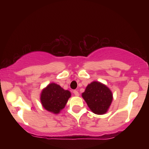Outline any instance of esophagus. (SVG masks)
<instances>
[{
	"label": "esophagus",
	"mask_w": 149,
	"mask_h": 149,
	"mask_svg": "<svg viewBox=\"0 0 149 149\" xmlns=\"http://www.w3.org/2000/svg\"><path fill=\"white\" fill-rule=\"evenodd\" d=\"M73 94H74L76 96H79V93H78V90H73Z\"/></svg>",
	"instance_id": "esophagus-1"
}]
</instances>
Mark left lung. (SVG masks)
Segmentation results:
<instances>
[{"instance_id":"obj_1","label":"left lung","mask_w":149,"mask_h":149,"mask_svg":"<svg viewBox=\"0 0 149 149\" xmlns=\"http://www.w3.org/2000/svg\"><path fill=\"white\" fill-rule=\"evenodd\" d=\"M82 97L90 110L99 115L104 114L107 111L113 100L111 90L106 85L96 81L87 86Z\"/></svg>"}]
</instances>
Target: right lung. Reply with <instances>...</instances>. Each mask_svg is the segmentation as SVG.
<instances>
[{
	"mask_svg": "<svg viewBox=\"0 0 149 149\" xmlns=\"http://www.w3.org/2000/svg\"><path fill=\"white\" fill-rule=\"evenodd\" d=\"M71 97V92L65 90L59 85L51 83L42 91L40 101L47 111L58 113L63 109Z\"/></svg>",
	"mask_w": 149,
	"mask_h": 149,
	"instance_id": "right-lung-1",
	"label": "right lung"
}]
</instances>
